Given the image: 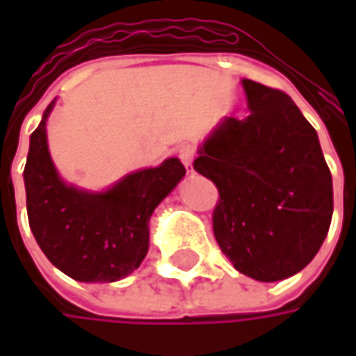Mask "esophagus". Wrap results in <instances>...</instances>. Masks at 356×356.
<instances>
[{"mask_svg": "<svg viewBox=\"0 0 356 356\" xmlns=\"http://www.w3.org/2000/svg\"><path fill=\"white\" fill-rule=\"evenodd\" d=\"M179 158H181V162L185 163L186 173H194V148L191 145H185V147L179 148Z\"/></svg>", "mask_w": 356, "mask_h": 356, "instance_id": "obj_1", "label": "esophagus"}]
</instances>
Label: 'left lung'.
Here are the masks:
<instances>
[{"label": "left lung", "mask_w": 356, "mask_h": 356, "mask_svg": "<svg viewBox=\"0 0 356 356\" xmlns=\"http://www.w3.org/2000/svg\"><path fill=\"white\" fill-rule=\"evenodd\" d=\"M250 116L223 118L194 170L213 181V232L234 268L259 282L298 275L318 254L334 211L321 140L282 91L242 80Z\"/></svg>", "instance_id": "8db88e82"}]
</instances>
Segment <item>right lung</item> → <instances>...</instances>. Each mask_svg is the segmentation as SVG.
Here are the masks:
<instances>
[{
  "mask_svg": "<svg viewBox=\"0 0 356 356\" xmlns=\"http://www.w3.org/2000/svg\"><path fill=\"white\" fill-rule=\"evenodd\" d=\"M55 102L30 135L22 173L30 229L45 257L70 278L116 282L145 259L150 217L185 177V165L173 156L156 168L131 171L102 191L66 183L47 145V120Z\"/></svg>",
  "mask_w": 356,
  "mask_h": 356,
  "instance_id": "obj_1",
  "label": "right lung"
}]
</instances>
